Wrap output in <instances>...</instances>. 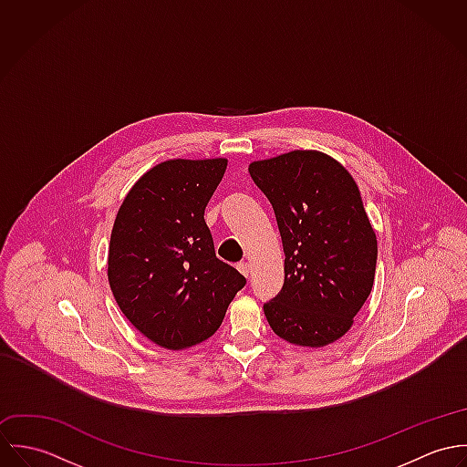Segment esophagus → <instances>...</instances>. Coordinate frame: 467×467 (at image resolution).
I'll use <instances>...</instances> for the list:
<instances>
[{
	"mask_svg": "<svg viewBox=\"0 0 467 467\" xmlns=\"http://www.w3.org/2000/svg\"><path fill=\"white\" fill-rule=\"evenodd\" d=\"M237 269H239V271H241V273H243L244 276H248V275H250V269H252V267H250V263L243 261V263H239V265H237Z\"/></svg>",
	"mask_w": 467,
	"mask_h": 467,
	"instance_id": "esophagus-1",
	"label": "esophagus"
}]
</instances>
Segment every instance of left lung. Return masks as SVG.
I'll use <instances>...</instances> for the list:
<instances>
[{
	"label": "left lung",
	"mask_w": 467,
	"mask_h": 467,
	"mask_svg": "<svg viewBox=\"0 0 467 467\" xmlns=\"http://www.w3.org/2000/svg\"><path fill=\"white\" fill-rule=\"evenodd\" d=\"M284 246V285L265 304L269 327L302 347H326L347 333L368 298L378 241L358 185L318 150H291L250 163Z\"/></svg>",
	"instance_id": "obj_1"
}]
</instances>
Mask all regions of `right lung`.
<instances>
[{"label":"right lung","instance_id":"right-lung-1","mask_svg":"<svg viewBox=\"0 0 467 467\" xmlns=\"http://www.w3.org/2000/svg\"><path fill=\"white\" fill-rule=\"evenodd\" d=\"M224 158L169 160L145 172L122 202L109 241L108 278L134 327L182 350L215 333L246 278L219 261L204 208Z\"/></svg>","mask_w":467,"mask_h":467}]
</instances>
